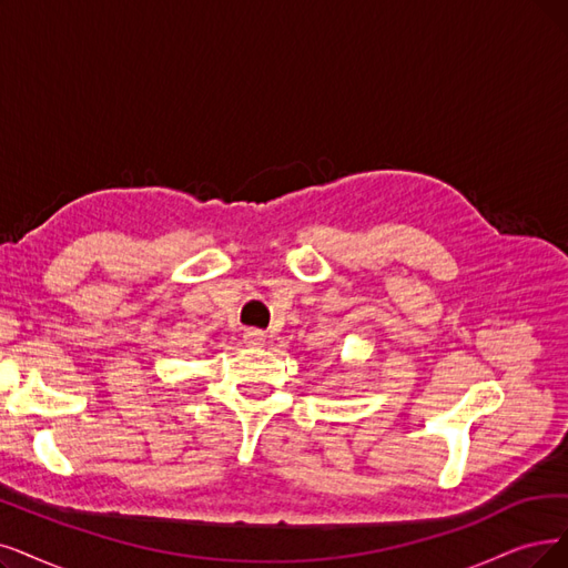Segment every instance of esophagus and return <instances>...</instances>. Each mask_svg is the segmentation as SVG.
I'll return each instance as SVG.
<instances>
[{"instance_id": "esophagus-1", "label": "esophagus", "mask_w": 568, "mask_h": 568, "mask_svg": "<svg viewBox=\"0 0 568 568\" xmlns=\"http://www.w3.org/2000/svg\"><path fill=\"white\" fill-rule=\"evenodd\" d=\"M244 343L248 347H261V345H265V333L258 331V328H246L244 331Z\"/></svg>"}]
</instances>
